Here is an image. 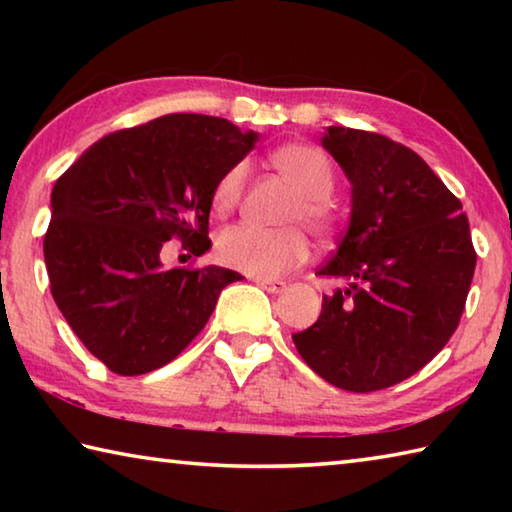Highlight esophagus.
Masks as SVG:
<instances>
[{
	"label": "esophagus",
	"instance_id": "1",
	"mask_svg": "<svg viewBox=\"0 0 512 512\" xmlns=\"http://www.w3.org/2000/svg\"><path fill=\"white\" fill-rule=\"evenodd\" d=\"M255 284H257V287H262L264 291H268V293H282L284 289H287V282L266 280V277H255Z\"/></svg>",
	"mask_w": 512,
	"mask_h": 512
}]
</instances>
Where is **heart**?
I'll list each match as a JSON object with an SVG mask.
<instances>
[{"instance_id":"1","label":"heart","mask_w":512,"mask_h":512,"mask_svg":"<svg viewBox=\"0 0 512 512\" xmlns=\"http://www.w3.org/2000/svg\"><path fill=\"white\" fill-rule=\"evenodd\" d=\"M273 169L296 187V198L287 205L282 223H302L316 237H325L334 228V212L329 194L334 192V164L311 144H287L271 153ZM248 180V164L237 162L216 180L210 203L216 216H228L241 201ZM216 255L221 264L250 277H277L300 266L309 255L307 239L296 225L257 228V225H230L216 239Z\"/></svg>"}]
</instances>
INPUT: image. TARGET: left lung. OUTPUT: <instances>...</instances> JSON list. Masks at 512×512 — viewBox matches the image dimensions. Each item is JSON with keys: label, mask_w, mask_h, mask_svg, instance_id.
Returning a JSON list of instances; mask_svg holds the SVG:
<instances>
[{"label": "left lung", "mask_w": 512, "mask_h": 512, "mask_svg": "<svg viewBox=\"0 0 512 512\" xmlns=\"http://www.w3.org/2000/svg\"><path fill=\"white\" fill-rule=\"evenodd\" d=\"M323 146L352 185V214L318 275L348 282L293 343L329 384L372 393L409 379L445 348L476 253L463 205L418 153L379 133L329 126Z\"/></svg>", "instance_id": "left-lung-1"}]
</instances>
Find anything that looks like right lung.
Wrapping results in <instances>:
<instances>
[{"mask_svg": "<svg viewBox=\"0 0 512 512\" xmlns=\"http://www.w3.org/2000/svg\"><path fill=\"white\" fill-rule=\"evenodd\" d=\"M257 133L176 112L94 142L51 192V296L94 357L133 377L167 366L241 280L221 266L162 268L164 241L210 250V196Z\"/></svg>", "mask_w": 512, "mask_h": 512, "instance_id": "1", "label": "right lung"}]
</instances>
